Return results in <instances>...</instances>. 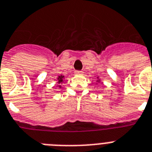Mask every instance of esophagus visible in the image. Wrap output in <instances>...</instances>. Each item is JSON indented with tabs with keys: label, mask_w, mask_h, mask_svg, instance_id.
Instances as JSON below:
<instances>
[{
	"label": "esophagus",
	"mask_w": 152,
	"mask_h": 152,
	"mask_svg": "<svg viewBox=\"0 0 152 152\" xmlns=\"http://www.w3.org/2000/svg\"><path fill=\"white\" fill-rule=\"evenodd\" d=\"M83 74V71H75V75L76 76H82Z\"/></svg>",
	"instance_id": "1"
}]
</instances>
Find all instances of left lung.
Here are the masks:
<instances>
[{
	"mask_svg": "<svg viewBox=\"0 0 152 152\" xmlns=\"http://www.w3.org/2000/svg\"><path fill=\"white\" fill-rule=\"evenodd\" d=\"M96 82H97V83L101 82V80H100V79L99 78V76H97V77H96ZM96 84H97V83H96Z\"/></svg>",
	"mask_w": 152,
	"mask_h": 152,
	"instance_id": "8db88e82",
	"label": "left lung"
}]
</instances>
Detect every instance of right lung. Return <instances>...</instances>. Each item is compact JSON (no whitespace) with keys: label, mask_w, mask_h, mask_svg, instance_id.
I'll return each mask as SVG.
<instances>
[{"label":"right lung","mask_w":152,"mask_h":152,"mask_svg":"<svg viewBox=\"0 0 152 152\" xmlns=\"http://www.w3.org/2000/svg\"><path fill=\"white\" fill-rule=\"evenodd\" d=\"M65 76H62V75H60V76H58V77H57V80H58V82H57V83H58V85H57V86H58V88L62 87V86H61V84L63 83V80H64Z\"/></svg>","instance_id":"right-lung-1"}]
</instances>
